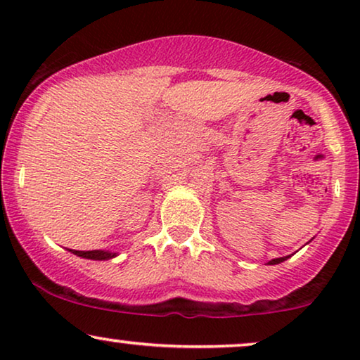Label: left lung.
I'll return each instance as SVG.
<instances>
[{
  "instance_id": "8db88e82",
  "label": "left lung",
  "mask_w": 360,
  "mask_h": 360,
  "mask_svg": "<svg viewBox=\"0 0 360 360\" xmlns=\"http://www.w3.org/2000/svg\"><path fill=\"white\" fill-rule=\"evenodd\" d=\"M290 257V255H287V257H277V259H272V260H269V265H277V264H280V262H283V260H287Z\"/></svg>"
}]
</instances>
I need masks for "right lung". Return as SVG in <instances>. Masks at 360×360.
<instances>
[{"mask_svg":"<svg viewBox=\"0 0 360 360\" xmlns=\"http://www.w3.org/2000/svg\"><path fill=\"white\" fill-rule=\"evenodd\" d=\"M72 254L78 255V257L83 259H91V260H110L116 257L117 252H111V250H73L68 249Z\"/></svg>","mask_w":360,"mask_h":360,"instance_id":"add662e5","label":"right lung"}]
</instances>
